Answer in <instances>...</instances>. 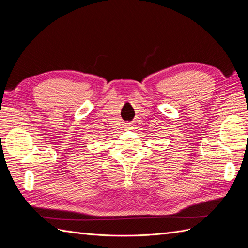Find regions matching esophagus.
I'll return each mask as SVG.
<instances>
[{"label": "esophagus", "mask_w": 248, "mask_h": 248, "mask_svg": "<svg viewBox=\"0 0 248 248\" xmlns=\"http://www.w3.org/2000/svg\"><path fill=\"white\" fill-rule=\"evenodd\" d=\"M132 127V125L131 124H129V123H126V125H125V128L126 129H130Z\"/></svg>", "instance_id": "esophagus-1"}]
</instances>
